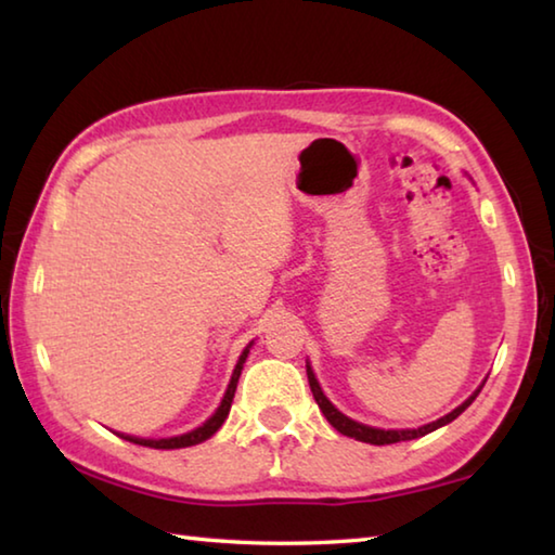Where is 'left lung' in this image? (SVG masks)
<instances>
[{
  "mask_svg": "<svg viewBox=\"0 0 555 555\" xmlns=\"http://www.w3.org/2000/svg\"><path fill=\"white\" fill-rule=\"evenodd\" d=\"M307 377H309V387H312V395H314V400H317V404H319V410L324 412V416L328 420V424H332L336 431H341L344 436H351V439H356V441H365V443H373V446H385V443H397V441H412V439H420V436L431 434V431L439 429V426L453 422L455 416H459V414H463L465 410H468V406L473 404L475 397H478V392H480V390H478L475 395H470L468 400H465L461 406H455V410H453L451 414H446V416H441V420H436V422L426 424V426H420V429L385 431V429H373V426L358 424V422L348 420V416H344L341 412H338L336 406H334L332 402H328L326 397H324L322 387H319L317 377H314V373H312V367H309V365H307Z\"/></svg>",
  "mask_w": 555,
  "mask_h": 555,
  "instance_id": "1",
  "label": "left lung"
}]
</instances>
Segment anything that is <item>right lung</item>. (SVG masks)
<instances>
[{"instance_id":"right-lung-1","label":"right lung","mask_w":555,"mask_h":555,"mask_svg":"<svg viewBox=\"0 0 555 555\" xmlns=\"http://www.w3.org/2000/svg\"><path fill=\"white\" fill-rule=\"evenodd\" d=\"M246 358H248V348L241 353L236 367H233L231 383L227 387V395H223L219 410L211 414V420H207L202 426H197V429H194V431L182 434V436H172V439H135V436H121V439L131 441V443H139V446H151V449H184V446H194V443L207 441L209 436H214V434L219 431V426L229 416L231 402H233V392H236V385H238V377H241V371H243V363H246Z\"/></svg>"}]
</instances>
